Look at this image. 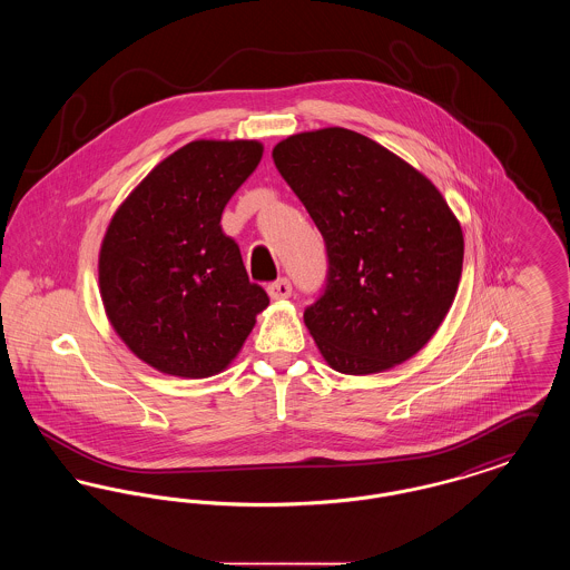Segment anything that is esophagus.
<instances>
[{
    "label": "esophagus",
    "mask_w": 570,
    "mask_h": 570,
    "mask_svg": "<svg viewBox=\"0 0 570 570\" xmlns=\"http://www.w3.org/2000/svg\"><path fill=\"white\" fill-rule=\"evenodd\" d=\"M269 297L273 298V301H279V298H288L291 295H293V284L286 279V277H279L277 282H273V284H269Z\"/></svg>",
    "instance_id": "esophagus-1"
}]
</instances>
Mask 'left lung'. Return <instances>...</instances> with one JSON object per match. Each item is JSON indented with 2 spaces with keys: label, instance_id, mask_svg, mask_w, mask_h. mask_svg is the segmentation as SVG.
I'll return each instance as SVG.
<instances>
[{
  "label": "left lung",
  "instance_id": "left-lung-1",
  "mask_svg": "<svg viewBox=\"0 0 570 570\" xmlns=\"http://www.w3.org/2000/svg\"><path fill=\"white\" fill-rule=\"evenodd\" d=\"M273 163L325 239V291L303 321L326 363L367 376L414 356L460 286L463 235L442 194L346 128L288 136Z\"/></svg>",
  "mask_w": 570,
  "mask_h": 570
}]
</instances>
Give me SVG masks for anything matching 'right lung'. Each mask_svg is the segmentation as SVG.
Returning a JSON list of instances; mask_svg holds the SVG:
<instances>
[{
  "instance_id": "obj_1",
  "label": "right lung",
  "mask_w": 570,
  "mask_h": 570,
  "mask_svg": "<svg viewBox=\"0 0 570 570\" xmlns=\"http://www.w3.org/2000/svg\"><path fill=\"white\" fill-rule=\"evenodd\" d=\"M261 158L258 140H191L110 219L98 261L107 316L124 344L163 374L224 372L269 305L219 226Z\"/></svg>"
}]
</instances>
